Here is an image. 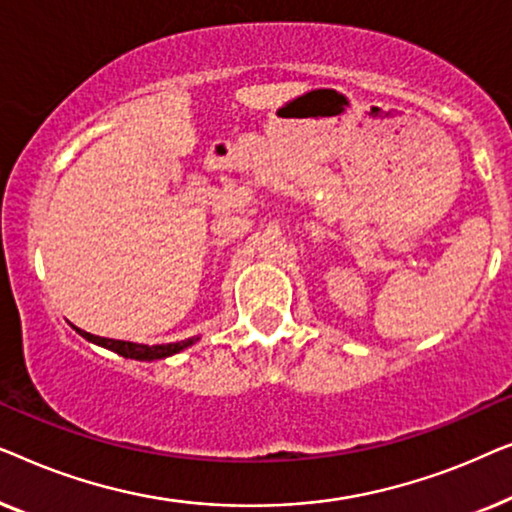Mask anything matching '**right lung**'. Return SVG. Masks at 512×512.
I'll use <instances>...</instances> for the list:
<instances>
[{
	"label": "right lung",
	"mask_w": 512,
	"mask_h": 512,
	"mask_svg": "<svg viewBox=\"0 0 512 512\" xmlns=\"http://www.w3.org/2000/svg\"><path fill=\"white\" fill-rule=\"evenodd\" d=\"M83 338L95 342V345H102L111 349V352L125 356V359H137V361H153V359H165V356H172L181 352V349H186L188 345H193L198 338H188V340H181V342H170V345H137V342H123V340H109V338H100V335H90L86 331H81V328H76Z\"/></svg>",
	"instance_id": "add662e5"
}]
</instances>
